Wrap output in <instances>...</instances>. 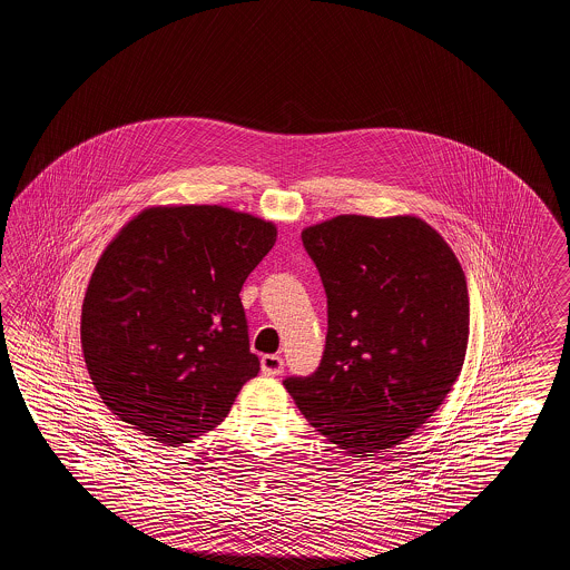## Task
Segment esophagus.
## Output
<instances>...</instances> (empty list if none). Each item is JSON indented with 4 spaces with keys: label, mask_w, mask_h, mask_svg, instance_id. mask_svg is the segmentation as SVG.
I'll list each match as a JSON object with an SVG mask.
<instances>
[{
    "label": "esophagus",
    "mask_w": 570,
    "mask_h": 570,
    "mask_svg": "<svg viewBox=\"0 0 570 570\" xmlns=\"http://www.w3.org/2000/svg\"><path fill=\"white\" fill-rule=\"evenodd\" d=\"M261 370L265 376H279L284 372V358L279 354H265L261 358Z\"/></svg>",
    "instance_id": "obj_1"
}]
</instances>
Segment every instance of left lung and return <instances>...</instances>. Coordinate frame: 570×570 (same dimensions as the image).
<instances>
[{
  "label": "left lung",
  "instance_id": "1",
  "mask_svg": "<svg viewBox=\"0 0 570 570\" xmlns=\"http://www.w3.org/2000/svg\"><path fill=\"white\" fill-rule=\"evenodd\" d=\"M321 273V367L286 379L307 423L351 458L402 444L460 379L470 298L455 252L416 216L331 217L301 233Z\"/></svg>",
  "mask_w": 570,
  "mask_h": 570
}]
</instances>
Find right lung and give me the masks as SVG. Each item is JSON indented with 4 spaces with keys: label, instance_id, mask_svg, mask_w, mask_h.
Instances as JSON below:
<instances>
[{
    "label": "right lung",
    "instance_id": "right-lung-1",
    "mask_svg": "<svg viewBox=\"0 0 570 570\" xmlns=\"http://www.w3.org/2000/svg\"><path fill=\"white\" fill-rule=\"evenodd\" d=\"M269 219L222 205H158L107 245L82 298L87 372L119 421L164 446L219 425L261 370L242 286L269 254Z\"/></svg>",
    "mask_w": 570,
    "mask_h": 570
}]
</instances>
